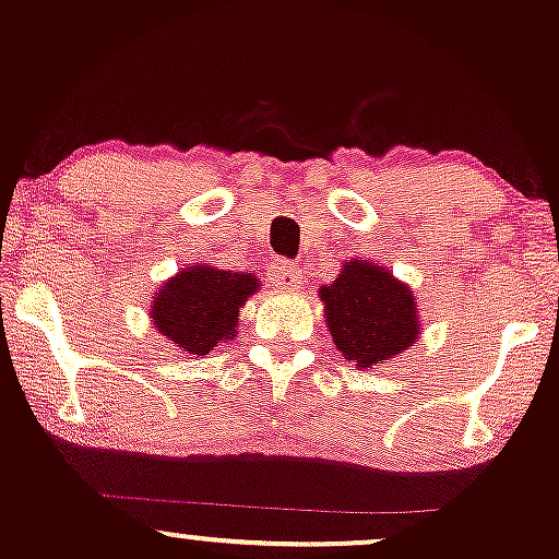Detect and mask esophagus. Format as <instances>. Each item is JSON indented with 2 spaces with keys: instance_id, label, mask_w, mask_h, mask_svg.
Instances as JSON below:
<instances>
[{
  "instance_id": "obj_1",
  "label": "esophagus",
  "mask_w": 559,
  "mask_h": 559,
  "mask_svg": "<svg viewBox=\"0 0 559 559\" xmlns=\"http://www.w3.org/2000/svg\"><path fill=\"white\" fill-rule=\"evenodd\" d=\"M267 275H270V284H273L275 289H299V286H302V270L292 262H284V260L273 262L270 264Z\"/></svg>"
}]
</instances>
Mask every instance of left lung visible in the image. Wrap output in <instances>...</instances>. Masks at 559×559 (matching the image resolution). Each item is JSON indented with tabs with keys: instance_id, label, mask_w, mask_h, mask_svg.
Masks as SVG:
<instances>
[{
	"instance_id": "obj_1",
	"label": "left lung",
	"mask_w": 559,
	"mask_h": 559,
	"mask_svg": "<svg viewBox=\"0 0 559 559\" xmlns=\"http://www.w3.org/2000/svg\"><path fill=\"white\" fill-rule=\"evenodd\" d=\"M319 297L334 345L358 369L380 367L418 343L420 310L413 289L383 264L345 260Z\"/></svg>"
}]
</instances>
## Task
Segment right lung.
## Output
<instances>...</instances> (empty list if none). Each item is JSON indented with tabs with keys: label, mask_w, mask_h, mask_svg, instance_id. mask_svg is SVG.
<instances>
[{
	"label": "right lung",
	"mask_w": 559,
	"mask_h": 559,
	"mask_svg": "<svg viewBox=\"0 0 559 559\" xmlns=\"http://www.w3.org/2000/svg\"><path fill=\"white\" fill-rule=\"evenodd\" d=\"M254 292H260L257 275L195 262L155 292L150 305L152 326L179 354L203 358L238 334L240 308Z\"/></svg>",
	"instance_id": "obj_1"
}]
</instances>
